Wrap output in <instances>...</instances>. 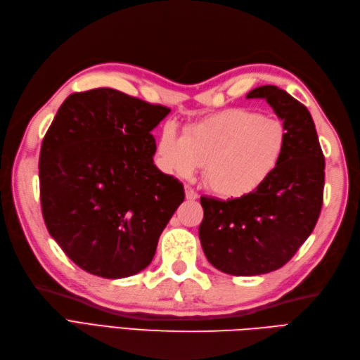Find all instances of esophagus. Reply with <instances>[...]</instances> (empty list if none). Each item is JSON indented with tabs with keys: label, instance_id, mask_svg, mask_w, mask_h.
Here are the masks:
<instances>
[{
	"label": "esophagus",
	"instance_id": "1",
	"mask_svg": "<svg viewBox=\"0 0 360 360\" xmlns=\"http://www.w3.org/2000/svg\"><path fill=\"white\" fill-rule=\"evenodd\" d=\"M184 193H186V198H188V200H197V198H198V193L195 192L191 186L184 188Z\"/></svg>",
	"mask_w": 360,
	"mask_h": 360
}]
</instances>
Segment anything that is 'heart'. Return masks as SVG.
Returning <instances> with one entry per match:
<instances>
[{"instance_id":"1","label":"heart","mask_w":360,"mask_h":360,"mask_svg":"<svg viewBox=\"0 0 360 360\" xmlns=\"http://www.w3.org/2000/svg\"><path fill=\"white\" fill-rule=\"evenodd\" d=\"M285 146L287 130L279 120L233 108L191 126L184 136L168 124L158 155L180 177H191L204 165L207 188L224 198H240L275 172Z\"/></svg>"}]
</instances>
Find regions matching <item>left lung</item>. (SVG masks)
<instances>
[{"mask_svg": "<svg viewBox=\"0 0 360 360\" xmlns=\"http://www.w3.org/2000/svg\"><path fill=\"white\" fill-rule=\"evenodd\" d=\"M282 120L287 146L275 172L240 198L201 197L200 240L217 270L257 276L281 269L312 233L323 205L324 156L307 106L275 85L248 93Z\"/></svg>", "mask_w": 360, "mask_h": 360, "instance_id": "left-lung-1", "label": "left lung"}]
</instances>
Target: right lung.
Instances as JSON below:
<instances>
[{
  "label": "right lung",
  "mask_w": 360,
  "mask_h": 360,
  "mask_svg": "<svg viewBox=\"0 0 360 360\" xmlns=\"http://www.w3.org/2000/svg\"><path fill=\"white\" fill-rule=\"evenodd\" d=\"M169 111L114 89L73 93L43 138V219L64 254L91 275L144 270L184 200L183 184L153 163L151 130Z\"/></svg>",
  "instance_id": "right-lung-1"
}]
</instances>
